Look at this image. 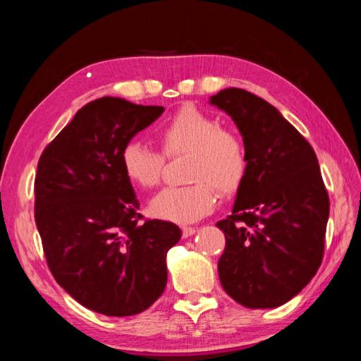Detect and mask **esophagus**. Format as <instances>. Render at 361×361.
Segmentation results:
<instances>
[{"label":"esophagus","instance_id":"obj_1","mask_svg":"<svg viewBox=\"0 0 361 361\" xmlns=\"http://www.w3.org/2000/svg\"><path fill=\"white\" fill-rule=\"evenodd\" d=\"M181 231H183V237H185V239H186V237H191L192 234H195V231H197V229L191 228V226H183Z\"/></svg>","mask_w":361,"mask_h":361}]
</instances>
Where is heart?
<instances>
[{"label":"heart","mask_w":361,"mask_h":361,"mask_svg":"<svg viewBox=\"0 0 361 361\" xmlns=\"http://www.w3.org/2000/svg\"><path fill=\"white\" fill-rule=\"evenodd\" d=\"M156 137L164 156L189 154L188 186H170L149 202L152 216L173 223H194L215 209L216 191L239 188L247 170V149L242 138L221 129L215 118L195 106H185L157 127ZM121 164L132 183L143 189L154 188L162 176L164 157L138 140H130L121 151Z\"/></svg>","instance_id":"heart-1"}]
</instances>
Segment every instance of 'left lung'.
<instances>
[{"label": "left lung", "instance_id": "1", "mask_svg": "<svg viewBox=\"0 0 361 361\" xmlns=\"http://www.w3.org/2000/svg\"><path fill=\"white\" fill-rule=\"evenodd\" d=\"M209 103L231 116L247 149L232 213L216 223L226 237L219 282L248 309L279 307L322 264L329 199L319 161L307 140L259 97L229 87Z\"/></svg>", "mask_w": 361, "mask_h": 361}]
</instances>
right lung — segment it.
Instances as JSON below:
<instances>
[{"label": "right lung", "instance_id": "right-lung-1", "mask_svg": "<svg viewBox=\"0 0 361 361\" xmlns=\"http://www.w3.org/2000/svg\"><path fill=\"white\" fill-rule=\"evenodd\" d=\"M164 106L114 97L90 102L39 157L35 221L57 283L94 312H143L167 283V252L181 239L176 224L140 223V202L121 164L127 142Z\"/></svg>", "mask_w": 361, "mask_h": 361}]
</instances>
